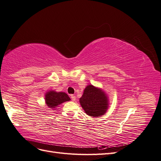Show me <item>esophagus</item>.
<instances>
[{"instance_id":"1","label":"esophagus","mask_w":161,"mask_h":161,"mask_svg":"<svg viewBox=\"0 0 161 161\" xmlns=\"http://www.w3.org/2000/svg\"><path fill=\"white\" fill-rule=\"evenodd\" d=\"M70 98H71L72 101H75L76 100V97L75 95H70Z\"/></svg>"}]
</instances>
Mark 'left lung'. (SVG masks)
Instances as JSON below:
<instances>
[{
  "instance_id": "obj_1",
  "label": "left lung",
  "mask_w": 161,
  "mask_h": 161,
  "mask_svg": "<svg viewBox=\"0 0 161 161\" xmlns=\"http://www.w3.org/2000/svg\"><path fill=\"white\" fill-rule=\"evenodd\" d=\"M80 103L86 114L92 117L103 115L108 107V101L105 92L92 85L86 87L80 98Z\"/></svg>"
}]
</instances>
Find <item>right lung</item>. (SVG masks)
I'll list each match as a JSON object with an SVG mask.
<instances>
[{
	"mask_svg": "<svg viewBox=\"0 0 161 161\" xmlns=\"http://www.w3.org/2000/svg\"><path fill=\"white\" fill-rule=\"evenodd\" d=\"M70 99L66 93L63 92H57L55 91L47 92L46 95V102L50 108H55L58 105L69 101Z\"/></svg>",
	"mask_w": 161,
	"mask_h": 161,
	"instance_id": "obj_1",
	"label": "right lung"
}]
</instances>
